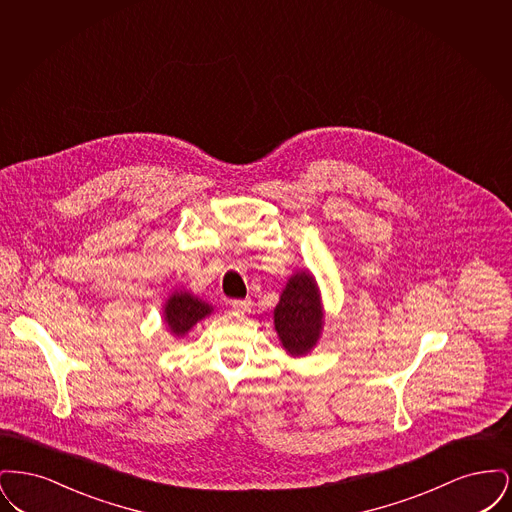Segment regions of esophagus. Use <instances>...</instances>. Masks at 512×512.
Wrapping results in <instances>:
<instances>
[{
	"instance_id": "1",
	"label": "esophagus",
	"mask_w": 512,
	"mask_h": 512,
	"mask_svg": "<svg viewBox=\"0 0 512 512\" xmlns=\"http://www.w3.org/2000/svg\"><path fill=\"white\" fill-rule=\"evenodd\" d=\"M230 305H232V309L238 311V313H247V311L251 309V301H249V299H234Z\"/></svg>"
}]
</instances>
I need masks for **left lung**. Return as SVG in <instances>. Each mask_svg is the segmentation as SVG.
I'll use <instances>...</instances> for the list:
<instances>
[{
    "instance_id": "1",
    "label": "left lung",
    "mask_w": 512,
    "mask_h": 512,
    "mask_svg": "<svg viewBox=\"0 0 512 512\" xmlns=\"http://www.w3.org/2000/svg\"><path fill=\"white\" fill-rule=\"evenodd\" d=\"M274 326L292 355H305L317 343L322 311L317 284L311 274H295L274 309Z\"/></svg>"
}]
</instances>
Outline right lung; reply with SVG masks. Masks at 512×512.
Listing matches in <instances>:
<instances>
[{"instance_id":"add662e5","label":"right lung","mask_w":512,"mask_h":512,"mask_svg":"<svg viewBox=\"0 0 512 512\" xmlns=\"http://www.w3.org/2000/svg\"><path fill=\"white\" fill-rule=\"evenodd\" d=\"M211 307L190 293H174L165 305V322L176 336H184L197 320L209 315Z\"/></svg>"}]
</instances>
